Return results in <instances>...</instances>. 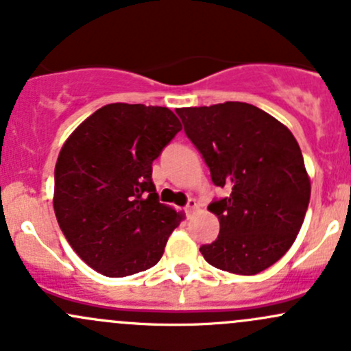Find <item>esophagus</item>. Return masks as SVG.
<instances>
[{"label": "esophagus", "instance_id": "34e87169", "mask_svg": "<svg viewBox=\"0 0 351 351\" xmlns=\"http://www.w3.org/2000/svg\"><path fill=\"white\" fill-rule=\"evenodd\" d=\"M198 208V204H197V200H189V204H186V207H185V210H186V214L189 215H192L193 212H195Z\"/></svg>", "mask_w": 351, "mask_h": 351}]
</instances>
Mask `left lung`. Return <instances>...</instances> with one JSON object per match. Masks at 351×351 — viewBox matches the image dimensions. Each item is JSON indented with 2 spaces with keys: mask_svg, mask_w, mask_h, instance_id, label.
<instances>
[{
  "mask_svg": "<svg viewBox=\"0 0 351 351\" xmlns=\"http://www.w3.org/2000/svg\"><path fill=\"white\" fill-rule=\"evenodd\" d=\"M176 113L214 185L229 192L208 205L221 231L200 253L229 274L267 270L295 241L309 205L311 180L295 137L270 113L243 101Z\"/></svg>",
  "mask_w": 351,
  "mask_h": 351,
  "instance_id": "1",
  "label": "left lung"
}]
</instances>
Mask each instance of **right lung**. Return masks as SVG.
<instances>
[{
    "instance_id": "right-lung-1",
    "label": "right lung",
    "mask_w": 351,
    "mask_h": 351,
    "mask_svg": "<svg viewBox=\"0 0 351 351\" xmlns=\"http://www.w3.org/2000/svg\"><path fill=\"white\" fill-rule=\"evenodd\" d=\"M182 130L166 107L110 104L76 127L54 171V212L77 256L105 277L154 267L185 215L159 204L153 161Z\"/></svg>"
}]
</instances>
